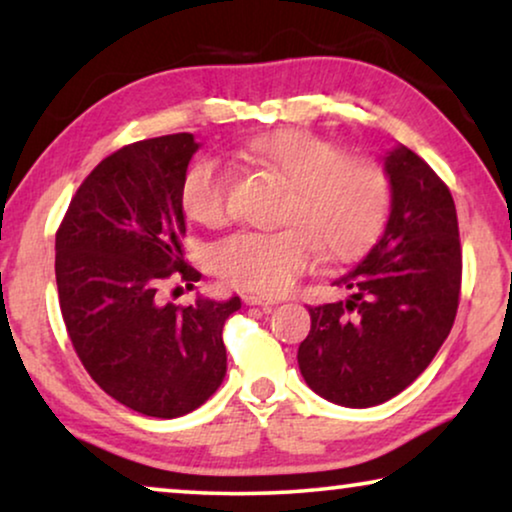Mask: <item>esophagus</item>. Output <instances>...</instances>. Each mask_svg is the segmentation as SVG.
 Here are the masks:
<instances>
[{
    "mask_svg": "<svg viewBox=\"0 0 512 512\" xmlns=\"http://www.w3.org/2000/svg\"><path fill=\"white\" fill-rule=\"evenodd\" d=\"M244 303L247 305H261V307H272L277 300H272L268 296H261V293H244Z\"/></svg>",
    "mask_w": 512,
    "mask_h": 512,
    "instance_id": "34e87169",
    "label": "esophagus"
}]
</instances>
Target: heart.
Wrapping results in <instances>:
<instances>
[{
  "label": "heart",
  "instance_id": "1",
  "mask_svg": "<svg viewBox=\"0 0 512 512\" xmlns=\"http://www.w3.org/2000/svg\"><path fill=\"white\" fill-rule=\"evenodd\" d=\"M249 160L277 172L291 186L279 233L237 230L212 247L214 272L235 289L282 296L317 263L361 251L382 228L389 184L370 160H352L338 144L312 132L286 130L249 139ZM233 174L216 158H200L181 184V205L193 221L226 219Z\"/></svg>",
  "mask_w": 512,
  "mask_h": 512
}]
</instances>
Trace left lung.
I'll return each mask as SVG.
<instances>
[{
    "label": "left lung",
    "mask_w": 512,
    "mask_h": 512,
    "mask_svg": "<svg viewBox=\"0 0 512 512\" xmlns=\"http://www.w3.org/2000/svg\"><path fill=\"white\" fill-rule=\"evenodd\" d=\"M391 212L380 240L335 284L347 298L310 307L298 347L307 387L345 408L380 405L410 387L457 317L461 244L452 193L408 146L384 156Z\"/></svg>",
    "instance_id": "8db88e82"
}]
</instances>
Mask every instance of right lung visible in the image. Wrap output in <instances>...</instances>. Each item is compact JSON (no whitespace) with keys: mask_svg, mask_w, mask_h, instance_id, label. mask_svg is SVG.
Here are the masks:
<instances>
[{"mask_svg":"<svg viewBox=\"0 0 512 512\" xmlns=\"http://www.w3.org/2000/svg\"><path fill=\"white\" fill-rule=\"evenodd\" d=\"M191 132L123 146L69 202L55 235L67 333L90 377L118 403L172 419L200 408L226 377L223 324L240 298L160 303L163 279L195 282L179 237L181 184L200 149Z\"/></svg>","mask_w":512,"mask_h":512,"instance_id":"add662e5","label":"right lung"}]
</instances>
